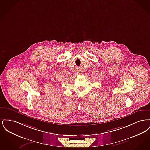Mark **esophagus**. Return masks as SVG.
Segmentation results:
<instances>
[{
    "label": "esophagus",
    "mask_w": 150,
    "mask_h": 150,
    "mask_svg": "<svg viewBox=\"0 0 150 150\" xmlns=\"http://www.w3.org/2000/svg\"><path fill=\"white\" fill-rule=\"evenodd\" d=\"M79 73H80V72H79Z\"/></svg>",
    "instance_id": "1"
}]
</instances>
